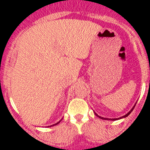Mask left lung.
Returning <instances> with one entry per match:
<instances>
[{
	"label": "left lung",
	"instance_id": "8db88e82",
	"mask_svg": "<svg viewBox=\"0 0 150 150\" xmlns=\"http://www.w3.org/2000/svg\"><path fill=\"white\" fill-rule=\"evenodd\" d=\"M133 109H134V107H133L132 109L130 111L128 112V114H125V116H123V117H125L128 116V115H129V114H130V113H131V112L132 111V110H133ZM96 116H98V115H97V114H96ZM98 117H100V118H101V119H104V120H108V118H103V117H100V116H98ZM122 117H120V118H122ZM118 119H119V118H118ZM109 120H110V119H109ZM111 120H117V119H111Z\"/></svg>",
	"mask_w": 150,
	"mask_h": 150
}]
</instances>
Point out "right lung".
<instances>
[{
    "label": "right lung",
    "instance_id": "add662e5",
    "mask_svg": "<svg viewBox=\"0 0 150 150\" xmlns=\"http://www.w3.org/2000/svg\"><path fill=\"white\" fill-rule=\"evenodd\" d=\"M59 122H60V121H59ZM59 122H57V124H54V125H57V124H58ZM51 126H52V125H51Z\"/></svg>",
    "mask_w": 150,
    "mask_h": 150
}]
</instances>
